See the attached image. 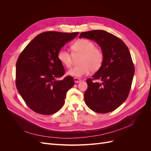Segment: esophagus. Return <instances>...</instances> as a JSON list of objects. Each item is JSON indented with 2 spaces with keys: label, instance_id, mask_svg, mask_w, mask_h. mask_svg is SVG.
<instances>
[{
  "label": "esophagus",
  "instance_id": "obj_1",
  "mask_svg": "<svg viewBox=\"0 0 151 151\" xmlns=\"http://www.w3.org/2000/svg\"><path fill=\"white\" fill-rule=\"evenodd\" d=\"M74 79V82L76 83H80V82H81V80L79 78H77V77H75Z\"/></svg>",
  "mask_w": 151,
  "mask_h": 151
}]
</instances>
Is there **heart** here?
Returning <instances> with one entry per match:
<instances>
[{
	"instance_id": "b5f03b06",
	"label": "heart",
	"mask_w": 151,
	"mask_h": 151,
	"mask_svg": "<svg viewBox=\"0 0 151 151\" xmlns=\"http://www.w3.org/2000/svg\"><path fill=\"white\" fill-rule=\"evenodd\" d=\"M74 55H81L79 65L73 67L67 74L76 77H81L88 74L90 71L97 72L101 67L104 61V54L101 50L96 47L95 43L87 39H80L71 46ZM58 60L63 65L70 68L72 64V55L64 49H61L57 54Z\"/></svg>"
}]
</instances>
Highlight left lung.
I'll use <instances>...</instances> for the list:
<instances>
[{
  "mask_svg": "<svg viewBox=\"0 0 151 151\" xmlns=\"http://www.w3.org/2000/svg\"><path fill=\"white\" fill-rule=\"evenodd\" d=\"M82 37L96 42L104 54L101 67L86 80V104L96 113L113 111L125 101L130 91L135 68L129 50L122 40L106 31L83 32Z\"/></svg>",
  "mask_w": 151,
  "mask_h": 151,
  "instance_id": "8db88e82",
  "label": "left lung"
}]
</instances>
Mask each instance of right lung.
Instances as JSON below:
<instances>
[{"label": "right lung", "mask_w": 151, "mask_h": 151, "mask_svg": "<svg viewBox=\"0 0 151 151\" xmlns=\"http://www.w3.org/2000/svg\"><path fill=\"white\" fill-rule=\"evenodd\" d=\"M79 33L47 31L40 33L23 50L16 62V85L28 106L42 115L57 112L65 102L67 92L74 84L65 74L57 54Z\"/></svg>", "instance_id": "1"}]
</instances>
